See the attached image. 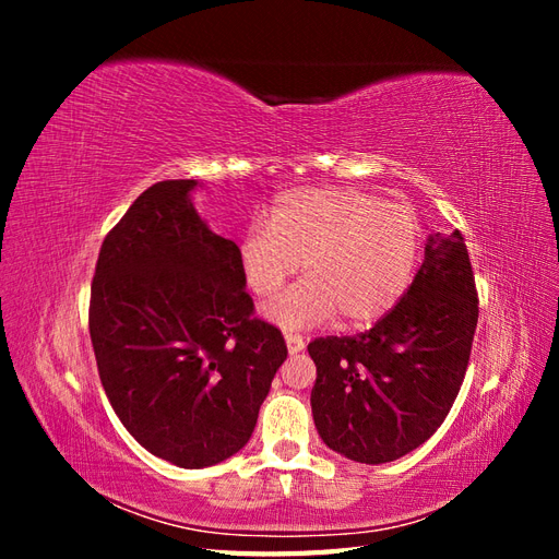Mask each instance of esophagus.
<instances>
[{
    "instance_id": "1",
    "label": "esophagus",
    "mask_w": 559,
    "mask_h": 559,
    "mask_svg": "<svg viewBox=\"0 0 559 559\" xmlns=\"http://www.w3.org/2000/svg\"><path fill=\"white\" fill-rule=\"evenodd\" d=\"M284 341H286V349H289V354H300L302 349H306V341L298 333H284Z\"/></svg>"
}]
</instances>
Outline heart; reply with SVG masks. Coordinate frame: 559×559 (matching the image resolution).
Listing matches in <instances>:
<instances>
[{"instance_id": "1", "label": "heart", "mask_w": 559, "mask_h": 559, "mask_svg": "<svg viewBox=\"0 0 559 559\" xmlns=\"http://www.w3.org/2000/svg\"><path fill=\"white\" fill-rule=\"evenodd\" d=\"M425 247L408 205L349 189L312 186L275 198L265 224H249L238 265L249 292L273 298L302 261L308 277L265 308L282 329H312L341 312L347 326H370L411 289Z\"/></svg>"}]
</instances>
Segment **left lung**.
<instances>
[{"instance_id": "left-lung-1", "label": "left lung", "mask_w": 559, "mask_h": 559, "mask_svg": "<svg viewBox=\"0 0 559 559\" xmlns=\"http://www.w3.org/2000/svg\"><path fill=\"white\" fill-rule=\"evenodd\" d=\"M476 324L478 294L462 233H433L392 312L361 335L308 345L321 441L359 464L394 462L429 441L460 394Z\"/></svg>"}]
</instances>
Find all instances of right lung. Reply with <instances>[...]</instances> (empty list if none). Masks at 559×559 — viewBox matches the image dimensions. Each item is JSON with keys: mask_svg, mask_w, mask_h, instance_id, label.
Instances as JSON below:
<instances>
[{"mask_svg": "<svg viewBox=\"0 0 559 559\" xmlns=\"http://www.w3.org/2000/svg\"><path fill=\"white\" fill-rule=\"evenodd\" d=\"M198 186L167 179L132 202L99 249L88 319L114 413L181 468L247 445L286 359L282 333L251 317L238 245L198 214Z\"/></svg>", "mask_w": 559, "mask_h": 559, "instance_id": "add662e5", "label": "right lung"}]
</instances>
